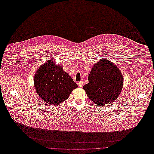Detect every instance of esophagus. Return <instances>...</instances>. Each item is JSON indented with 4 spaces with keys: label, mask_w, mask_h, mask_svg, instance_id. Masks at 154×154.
<instances>
[{
    "label": "esophagus",
    "mask_w": 154,
    "mask_h": 154,
    "mask_svg": "<svg viewBox=\"0 0 154 154\" xmlns=\"http://www.w3.org/2000/svg\"><path fill=\"white\" fill-rule=\"evenodd\" d=\"M83 84H84V82H83L82 81H80V82L78 83V86H79V87H82V85H83Z\"/></svg>",
    "instance_id": "34e87169"
}]
</instances>
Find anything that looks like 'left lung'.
I'll return each instance as SVG.
<instances>
[{"mask_svg":"<svg viewBox=\"0 0 154 154\" xmlns=\"http://www.w3.org/2000/svg\"><path fill=\"white\" fill-rule=\"evenodd\" d=\"M89 83L83 87L89 98L102 107L114 101L123 85V76L115 64L101 59L92 67L88 76Z\"/></svg>","mask_w":154,"mask_h":154,"instance_id":"obj_1","label":"left lung"}]
</instances>
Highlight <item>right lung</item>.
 Wrapping results in <instances>:
<instances>
[{
    "mask_svg": "<svg viewBox=\"0 0 154 154\" xmlns=\"http://www.w3.org/2000/svg\"><path fill=\"white\" fill-rule=\"evenodd\" d=\"M35 89L45 103L54 106L68 98L72 91L78 87L62 66L48 61L40 66L34 76Z\"/></svg>",
    "mask_w": 154,
    "mask_h": 154,
    "instance_id": "right-lung-1",
    "label": "right lung"
}]
</instances>
